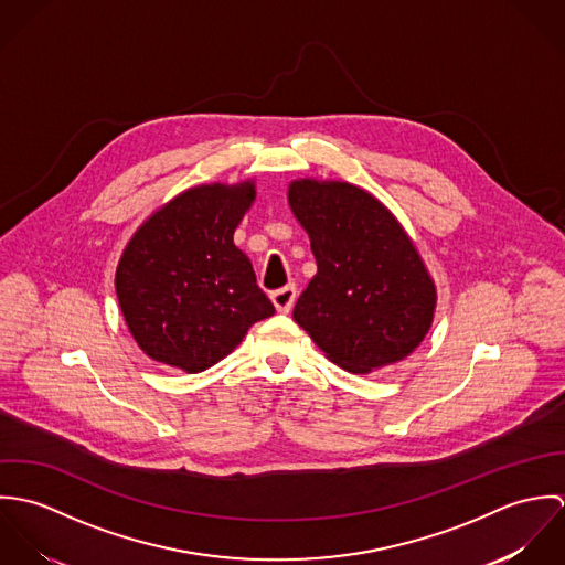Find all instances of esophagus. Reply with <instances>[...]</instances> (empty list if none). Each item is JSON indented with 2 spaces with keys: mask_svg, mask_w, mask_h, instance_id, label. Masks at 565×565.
<instances>
[{
  "mask_svg": "<svg viewBox=\"0 0 565 565\" xmlns=\"http://www.w3.org/2000/svg\"><path fill=\"white\" fill-rule=\"evenodd\" d=\"M271 302L274 307L280 311V313H289L294 309V302H296V287L294 285H287L278 291L271 294Z\"/></svg>",
  "mask_w": 565,
  "mask_h": 565,
  "instance_id": "34e87169",
  "label": "esophagus"
}]
</instances>
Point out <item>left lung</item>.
I'll use <instances>...</instances> for the list:
<instances>
[{
  "label": "left lung",
  "mask_w": 565,
  "mask_h": 565,
  "mask_svg": "<svg viewBox=\"0 0 565 565\" xmlns=\"http://www.w3.org/2000/svg\"><path fill=\"white\" fill-rule=\"evenodd\" d=\"M287 200L318 263L294 320L352 374L406 359L430 330L437 287L403 224L343 180H291Z\"/></svg>",
  "instance_id": "1"
}]
</instances>
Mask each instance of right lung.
Wrapping results in <instances>:
<instances>
[{
	"mask_svg": "<svg viewBox=\"0 0 565 565\" xmlns=\"http://www.w3.org/2000/svg\"><path fill=\"white\" fill-rule=\"evenodd\" d=\"M256 200L254 180L198 184L154 211L130 237L115 291L137 345L198 374L228 356L252 323L274 316L233 237Z\"/></svg>",
	"mask_w": 565,
	"mask_h": 565,
	"instance_id": "add662e5",
	"label": "right lung"
}]
</instances>
